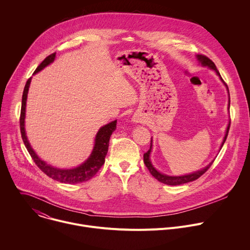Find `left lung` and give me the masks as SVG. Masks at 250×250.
Returning <instances> with one entry per match:
<instances>
[{"instance_id":"obj_1","label":"left lung","mask_w":250,"mask_h":250,"mask_svg":"<svg viewBox=\"0 0 250 250\" xmlns=\"http://www.w3.org/2000/svg\"><path fill=\"white\" fill-rule=\"evenodd\" d=\"M197 59H198V61L201 62L202 65L208 66V67H210L211 69L215 70V71L217 72V74L221 77V79L223 80V78H222V76H221L219 70L217 69L215 63H214L208 57H206V56H204V55H197ZM223 82L226 84V82H225L224 80H223ZM226 86H227V88H228V85H227V84H226ZM228 90H229V88H228ZM229 125H230V122H229V125H228V127H227L226 135H225V137H224V140H223V142H222L221 147H223V145H224V143H225V141H226V139H227V136H228V133H229ZM151 142H152V138H151ZM151 147H152V143H150V149H149L146 153H144V155H143V161H144V164H145V166H146V168L149 170L150 174H151L156 180H158L159 182H161V183H163V184L169 185V186H179V185L187 184V183L193 182V181L199 179L203 174H205V173L208 171V169L211 167V165H212L213 162H214V161L211 162V163L207 166V167H205L204 169H202V170H200V171H198V172H196V173L190 174V175L182 176V177H170V176H166V175L160 174V173L153 167V166H152V164H151V162H150V159H149L150 152H151V149H152Z\"/></svg>"}]
</instances>
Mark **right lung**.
I'll use <instances>...</instances> for the list:
<instances>
[{
  "label": "right lung",
  "instance_id": "add662e5",
  "mask_svg": "<svg viewBox=\"0 0 250 250\" xmlns=\"http://www.w3.org/2000/svg\"><path fill=\"white\" fill-rule=\"evenodd\" d=\"M56 57V53H53L46 57V59L37 66L34 73H37L41 69H43L45 66H47L49 63H51ZM31 81V77L28 78L26 81V84L23 89L22 93V101H21V117H20V125H21V133L23 140V143L30 154L32 160L36 164L37 167L49 178L58 181L60 183L63 184H79L83 182H87L90 179H92L97 172L101 169L102 166L105 163V157L108 152L109 148V141L110 137L113 133V131L117 127V121H114L104 126H102L95 138V145L93 148V151L90 155V157L81 164L79 167L71 169V170H61L52 167V166L47 165L45 162L40 160L38 156L35 154L33 149L31 148L27 137L25 135L24 130V118H25V105H26V98H27V92L29 88V84Z\"/></svg>",
  "mask_w": 250,
  "mask_h": 250
}]
</instances>
